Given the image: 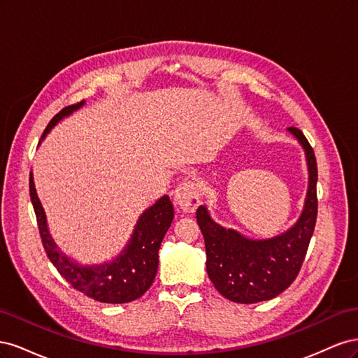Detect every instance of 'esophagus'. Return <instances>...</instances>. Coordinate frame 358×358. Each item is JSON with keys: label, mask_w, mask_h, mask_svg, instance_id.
Listing matches in <instances>:
<instances>
[{"label": "esophagus", "mask_w": 358, "mask_h": 358, "mask_svg": "<svg viewBox=\"0 0 358 358\" xmlns=\"http://www.w3.org/2000/svg\"><path fill=\"white\" fill-rule=\"evenodd\" d=\"M200 187L197 182L194 180H183L180 182L178 188L173 194V199H175L176 204L182 210L185 212H194L200 204Z\"/></svg>", "instance_id": "esophagus-1"}]
</instances>
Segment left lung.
Returning <instances> with one entry per match:
<instances>
[{
	"label": "left lung",
	"mask_w": 358,
	"mask_h": 358,
	"mask_svg": "<svg viewBox=\"0 0 358 358\" xmlns=\"http://www.w3.org/2000/svg\"><path fill=\"white\" fill-rule=\"evenodd\" d=\"M306 152L309 189L305 209L287 233L267 241H249L234 230H225L210 220L204 206L197 209V222L204 237L206 267L218 292L236 303H258L279 296L297 278L315 230L318 199L317 158L299 128L289 127Z\"/></svg>",
	"instance_id": "obj_1"
}]
</instances>
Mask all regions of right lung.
<instances>
[{
	"label": "right lung",
	"mask_w": 358,
	"mask_h": 358,
	"mask_svg": "<svg viewBox=\"0 0 358 358\" xmlns=\"http://www.w3.org/2000/svg\"><path fill=\"white\" fill-rule=\"evenodd\" d=\"M82 104L83 101L64 107L59 113L52 117L41 138H45L59 119L79 109ZM29 196L36 212L43 248L53 266L74 289L96 301L128 303L142 297L152 285L158 270V249L175 216V209L167 196L158 200L152 208H149L140 216L131 241L121 255L112 263L91 267L73 263L53 243L46 227L45 212L37 197L32 173L29 175Z\"/></svg>",
	"instance_id": "1"
}]
</instances>
